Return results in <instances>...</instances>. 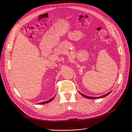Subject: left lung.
<instances>
[{
    "mask_svg": "<svg viewBox=\"0 0 132 132\" xmlns=\"http://www.w3.org/2000/svg\"><path fill=\"white\" fill-rule=\"evenodd\" d=\"M111 92H109V93H107V94H105V95H103V96H100V97H90V96H88L85 95H84V94H81V93H80V92H79V93H80L82 96H83L84 97H86V98H88V99H98V98H102L104 97H106V96H108L110 93H111Z\"/></svg>",
    "mask_w": 132,
    "mask_h": 132,
    "instance_id": "obj_1",
    "label": "left lung"
}]
</instances>
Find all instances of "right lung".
Here are the masks:
<instances>
[{
	"mask_svg": "<svg viewBox=\"0 0 132 132\" xmlns=\"http://www.w3.org/2000/svg\"><path fill=\"white\" fill-rule=\"evenodd\" d=\"M54 97L53 98H51V99H50V100H48V101H47L43 102H42V103H39L38 104H46V103H49V102H51V101L54 99Z\"/></svg>",
	"mask_w": 132,
	"mask_h": 132,
	"instance_id": "add662e5",
	"label": "right lung"
}]
</instances>
